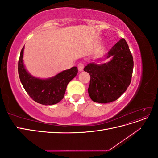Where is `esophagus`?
Listing matches in <instances>:
<instances>
[{"label":"esophagus","mask_w":158,"mask_h":158,"mask_svg":"<svg viewBox=\"0 0 158 158\" xmlns=\"http://www.w3.org/2000/svg\"><path fill=\"white\" fill-rule=\"evenodd\" d=\"M84 67V64L83 63H79L78 64V69L79 71H82Z\"/></svg>","instance_id":"34e87169"}]
</instances>
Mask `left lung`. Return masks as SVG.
<instances>
[{"instance_id":"left-lung-1","label":"left lung","mask_w":158,"mask_h":158,"mask_svg":"<svg viewBox=\"0 0 158 158\" xmlns=\"http://www.w3.org/2000/svg\"><path fill=\"white\" fill-rule=\"evenodd\" d=\"M111 56L112 60L107 63H90L84 69L90 75L89 95L96 103L115 101L131 82L133 57L125 39L122 38L108 52V58Z\"/></svg>"}]
</instances>
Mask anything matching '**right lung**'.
Wrapping results in <instances>:
<instances>
[{
    "mask_svg": "<svg viewBox=\"0 0 158 158\" xmlns=\"http://www.w3.org/2000/svg\"><path fill=\"white\" fill-rule=\"evenodd\" d=\"M24 46L21 50L18 60V74L23 88L30 98L42 105H54L63 99L68 84L78 73V68L74 66L64 70L51 78L41 80L33 77L27 73L23 64Z\"/></svg>",
    "mask_w": 158,
    "mask_h": 158,
    "instance_id": "right-lung-1",
    "label": "right lung"
}]
</instances>
